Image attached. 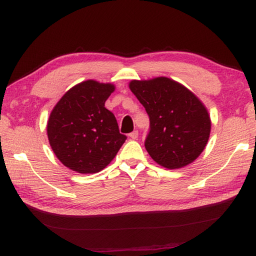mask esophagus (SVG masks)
Wrapping results in <instances>:
<instances>
[{
    "mask_svg": "<svg viewBox=\"0 0 256 256\" xmlns=\"http://www.w3.org/2000/svg\"><path fill=\"white\" fill-rule=\"evenodd\" d=\"M128 136L131 138L132 140H136L138 138V131H133L132 133L128 134Z\"/></svg>",
    "mask_w": 256,
    "mask_h": 256,
    "instance_id": "1",
    "label": "esophagus"
}]
</instances>
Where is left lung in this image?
Returning a JSON list of instances; mask_svg holds the SVG:
<instances>
[{
    "label": "left lung",
    "instance_id": "8db88e82",
    "mask_svg": "<svg viewBox=\"0 0 256 256\" xmlns=\"http://www.w3.org/2000/svg\"><path fill=\"white\" fill-rule=\"evenodd\" d=\"M130 89L150 116L145 148L152 158L168 170L192 164L210 136L211 121L204 103L166 77L132 80Z\"/></svg>",
    "mask_w": 256,
    "mask_h": 256
}]
</instances>
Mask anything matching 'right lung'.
Returning a JSON list of instances; mask_svg holds the SVG:
<instances>
[{"mask_svg":"<svg viewBox=\"0 0 256 256\" xmlns=\"http://www.w3.org/2000/svg\"><path fill=\"white\" fill-rule=\"evenodd\" d=\"M116 86L86 80L57 102L47 123L52 150L62 164L80 174L106 168L126 140L104 103Z\"/></svg>","mask_w":256,"mask_h":256,"instance_id":"1","label":"right lung"}]
</instances>
